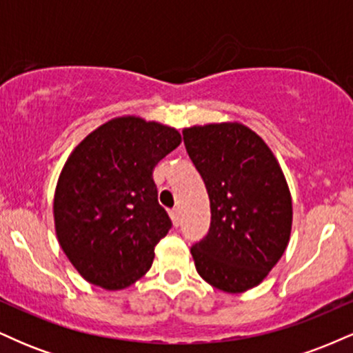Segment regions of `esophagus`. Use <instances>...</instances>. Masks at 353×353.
Listing matches in <instances>:
<instances>
[{
	"label": "esophagus",
	"mask_w": 353,
	"mask_h": 353,
	"mask_svg": "<svg viewBox=\"0 0 353 353\" xmlns=\"http://www.w3.org/2000/svg\"><path fill=\"white\" fill-rule=\"evenodd\" d=\"M171 219H172L174 225H179V221H181V212H179V209H172V210H171Z\"/></svg>",
	"instance_id": "obj_1"
}]
</instances>
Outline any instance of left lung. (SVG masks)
<instances>
[{
    "label": "left lung",
    "instance_id": "1",
    "mask_svg": "<svg viewBox=\"0 0 353 353\" xmlns=\"http://www.w3.org/2000/svg\"><path fill=\"white\" fill-rule=\"evenodd\" d=\"M210 201L209 234L190 249L197 272L228 294L254 289L281 261L292 230V197L277 157L237 123L182 129Z\"/></svg>",
    "mask_w": 353,
    "mask_h": 353
}]
</instances>
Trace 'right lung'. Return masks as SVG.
I'll list each match as a JSON object with an SVG mask.
<instances>
[{"label":"right lung","mask_w":353,"mask_h":353,"mask_svg":"<svg viewBox=\"0 0 353 353\" xmlns=\"http://www.w3.org/2000/svg\"><path fill=\"white\" fill-rule=\"evenodd\" d=\"M181 141L176 128L128 114L72 149L52 214L61 249L84 281L121 290L151 269L154 247L171 229L152 172Z\"/></svg>","instance_id":"right-lung-1"}]
</instances>
